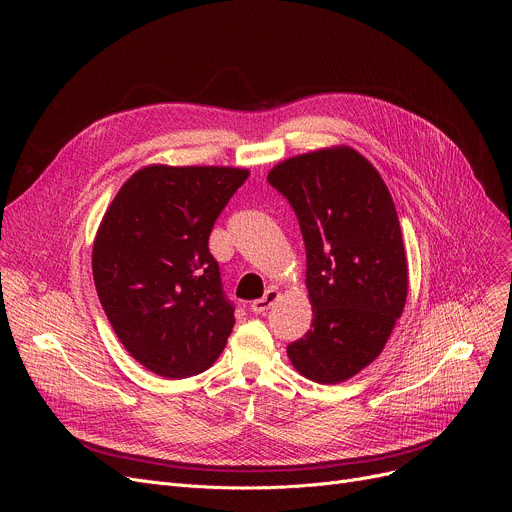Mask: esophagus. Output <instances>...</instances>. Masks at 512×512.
Here are the masks:
<instances>
[{
	"instance_id": "34e87169",
	"label": "esophagus",
	"mask_w": 512,
	"mask_h": 512,
	"mask_svg": "<svg viewBox=\"0 0 512 512\" xmlns=\"http://www.w3.org/2000/svg\"><path fill=\"white\" fill-rule=\"evenodd\" d=\"M277 300H279V291H277L275 287H269V289L265 291L263 298H259V300H255V302L251 304V312H255V314H265Z\"/></svg>"
}]
</instances>
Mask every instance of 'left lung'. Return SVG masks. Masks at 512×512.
<instances>
[{
    "instance_id": "obj_1",
    "label": "left lung",
    "mask_w": 512,
    "mask_h": 512,
    "mask_svg": "<svg viewBox=\"0 0 512 512\" xmlns=\"http://www.w3.org/2000/svg\"><path fill=\"white\" fill-rule=\"evenodd\" d=\"M267 182L294 208L306 245L312 328L287 346L296 371L342 383L381 354L407 300V257L393 198L356 150L302 154Z\"/></svg>"
}]
</instances>
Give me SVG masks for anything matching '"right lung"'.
<instances>
[{"mask_svg": "<svg viewBox=\"0 0 512 512\" xmlns=\"http://www.w3.org/2000/svg\"><path fill=\"white\" fill-rule=\"evenodd\" d=\"M249 170L148 166L109 204L93 245L101 306L127 352L164 379L212 367L235 326L208 237Z\"/></svg>", "mask_w": 512, "mask_h": 512, "instance_id": "obj_1", "label": "right lung"}]
</instances>
